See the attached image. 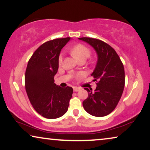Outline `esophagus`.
<instances>
[{
	"mask_svg": "<svg viewBox=\"0 0 150 150\" xmlns=\"http://www.w3.org/2000/svg\"><path fill=\"white\" fill-rule=\"evenodd\" d=\"M73 90H74V92H77V91H79L80 90V88L74 86V87L73 88Z\"/></svg>",
	"mask_w": 150,
	"mask_h": 150,
	"instance_id": "esophagus-1",
	"label": "esophagus"
}]
</instances>
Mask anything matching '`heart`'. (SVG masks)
<instances>
[{
    "mask_svg": "<svg viewBox=\"0 0 150 150\" xmlns=\"http://www.w3.org/2000/svg\"><path fill=\"white\" fill-rule=\"evenodd\" d=\"M70 52L71 55L74 57L76 59L78 62L80 60L84 59L86 60L87 58L90 57L91 55V50L84 46L83 45L78 44L74 46L71 49ZM63 59V55L61 54L59 57V63L61 64L62 62Z\"/></svg>",
    "mask_w": 150,
    "mask_h": 150,
    "instance_id": "b5f03b06",
    "label": "heart"
}]
</instances>
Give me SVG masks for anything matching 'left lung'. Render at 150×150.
Returning <instances> with one entry per match:
<instances>
[{"instance_id":"1","label":"left lung","mask_w":150,"mask_h":150,"mask_svg":"<svg viewBox=\"0 0 150 150\" xmlns=\"http://www.w3.org/2000/svg\"><path fill=\"white\" fill-rule=\"evenodd\" d=\"M79 40L91 45L97 55L96 66L91 76L97 81L94 92L85 88L88 97L82 102L84 109L93 116L110 114L116 107L125 87V69L122 62L111 46L98 39L82 37Z\"/></svg>"}]
</instances>
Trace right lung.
I'll return each instance as SVG.
<instances>
[{"mask_svg": "<svg viewBox=\"0 0 150 150\" xmlns=\"http://www.w3.org/2000/svg\"><path fill=\"white\" fill-rule=\"evenodd\" d=\"M70 39L57 38L45 42L28 63L25 74L28 97L34 110L46 118H57L66 114L72 97V88H62L54 83L61 50Z\"/></svg>", "mask_w": 150, "mask_h": 150, "instance_id": "add662e5", "label": "right lung"}]
</instances>
